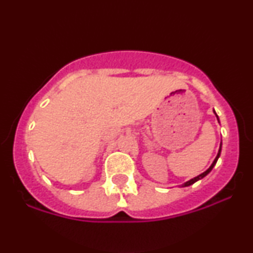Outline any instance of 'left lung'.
Segmentation results:
<instances>
[{
    "label": "left lung",
    "instance_id": "1",
    "mask_svg": "<svg viewBox=\"0 0 253 253\" xmlns=\"http://www.w3.org/2000/svg\"><path fill=\"white\" fill-rule=\"evenodd\" d=\"M214 113H215V112H214ZM215 115H216V114H215ZM216 118H217V115H216ZM220 152H221V145H220V150H219V152H217V156L215 157V159H214L213 164H211V167H210V169H207V170H206L205 172H202V173H201V175H199V176H197V177H194V178H191L190 181L185 182L184 184H183V187H188V185H191V184H194V183L199 181V179H201V178H203V177H205V176H207L208 173H210L211 171V169H213V168H214V165L216 164V162H217V158H219V157H220Z\"/></svg>",
    "mask_w": 253,
    "mask_h": 253
}]
</instances>
